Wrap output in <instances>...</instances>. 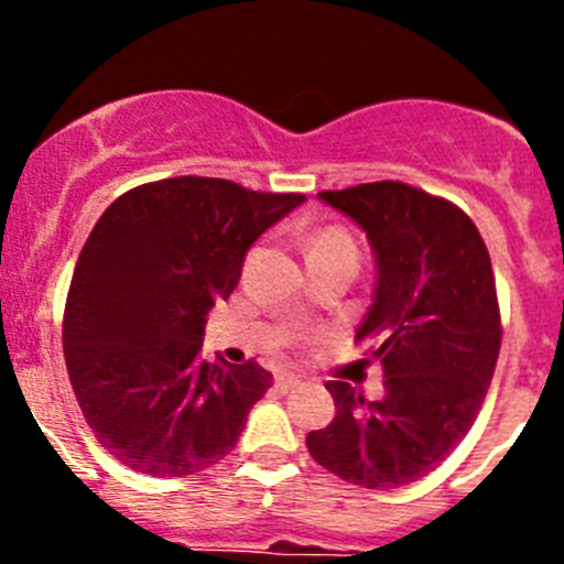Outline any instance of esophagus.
<instances>
[{
	"instance_id": "34e87169",
	"label": "esophagus",
	"mask_w": 564,
	"mask_h": 564,
	"mask_svg": "<svg viewBox=\"0 0 564 564\" xmlns=\"http://www.w3.org/2000/svg\"><path fill=\"white\" fill-rule=\"evenodd\" d=\"M273 383H276L279 392H291V390H296L302 381H299V376H291V372H279V376L273 378Z\"/></svg>"
}]
</instances>
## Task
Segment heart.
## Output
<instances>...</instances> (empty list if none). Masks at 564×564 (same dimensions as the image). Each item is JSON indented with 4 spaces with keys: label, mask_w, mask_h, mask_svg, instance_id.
Returning a JSON list of instances; mask_svg holds the SVG:
<instances>
[{
    "label": "heart",
    "mask_w": 564,
    "mask_h": 564,
    "mask_svg": "<svg viewBox=\"0 0 564 564\" xmlns=\"http://www.w3.org/2000/svg\"><path fill=\"white\" fill-rule=\"evenodd\" d=\"M333 242H338V246H352L350 237H347V234L333 231V228H330V231H322V234H318V237L311 242V248H313V246H333Z\"/></svg>",
    "instance_id": "1"
}]
</instances>
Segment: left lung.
<instances>
[{
    "mask_svg": "<svg viewBox=\"0 0 564 564\" xmlns=\"http://www.w3.org/2000/svg\"><path fill=\"white\" fill-rule=\"evenodd\" d=\"M376 257L358 341H376L383 398L327 381L336 417L307 435L318 466L364 488L421 480L471 430L500 356V307L480 231L449 200L398 181L322 192Z\"/></svg>",
    "mask_w": 564,
    "mask_h": 564,
    "instance_id": "left-lung-1",
    "label": "left lung"
}]
</instances>
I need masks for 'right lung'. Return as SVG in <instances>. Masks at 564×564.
Listing matches in <instances>:
<instances>
[{
    "label": "right lung",
    "instance_id": "1",
    "mask_svg": "<svg viewBox=\"0 0 564 564\" xmlns=\"http://www.w3.org/2000/svg\"><path fill=\"white\" fill-rule=\"evenodd\" d=\"M302 203L186 174L101 214L69 282L64 358L89 430L123 466L183 477L237 446L271 372L200 358L203 325L248 248Z\"/></svg>",
    "mask_w": 564,
    "mask_h": 564
}]
</instances>
